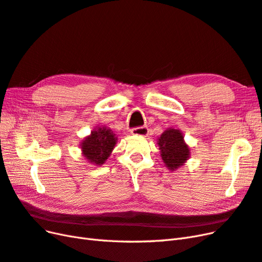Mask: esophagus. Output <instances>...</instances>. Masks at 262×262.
<instances>
[{
    "mask_svg": "<svg viewBox=\"0 0 262 262\" xmlns=\"http://www.w3.org/2000/svg\"><path fill=\"white\" fill-rule=\"evenodd\" d=\"M131 133L134 134V136L146 137L148 134V129L146 128V126H138V128H133L131 130Z\"/></svg>",
    "mask_w": 262,
    "mask_h": 262,
    "instance_id": "34e87169",
    "label": "esophagus"
}]
</instances>
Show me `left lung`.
I'll list each match as a JSON object with an SVG mask.
<instances>
[{
  "mask_svg": "<svg viewBox=\"0 0 262 262\" xmlns=\"http://www.w3.org/2000/svg\"><path fill=\"white\" fill-rule=\"evenodd\" d=\"M161 156L168 169L175 170L189 158V147L179 130H166L158 139Z\"/></svg>",
  "mask_w": 262,
  "mask_h": 262,
  "instance_id": "1",
  "label": "left lung"
}]
</instances>
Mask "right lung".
I'll use <instances>...</instances> for the list:
<instances>
[{
  "instance_id": "1",
  "label": "right lung",
  "mask_w": 262,
  "mask_h": 262,
  "mask_svg": "<svg viewBox=\"0 0 262 262\" xmlns=\"http://www.w3.org/2000/svg\"><path fill=\"white\" fill-rule=\"evenodd\" d=\"M116 142L117 138L113 131L104 126L94 130L91 136L82 142L81 147L84 156L91 163L101 165L112 153Z\"/></svg>"
}]
</instances>
